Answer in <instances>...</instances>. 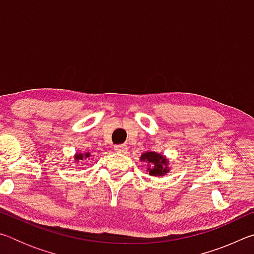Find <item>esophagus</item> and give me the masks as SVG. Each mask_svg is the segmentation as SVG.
I'll list each match as a JSON object with an SVG mask.
<instances>
[{
  "mask_svg": "<svg viewBox=\"0 0 254 254\" xmlns=\"http://www.w3.org/2000/svg\"><path fill=\"white\" fill-rule=\"evenodd\" d=\"M114 150L119 153H127V144H119L115 145Z\"/></svg>",
  "mask_w": 254,
  "mask_h": 254,
  "instance_id": "obj_1",
  "label": "esophagus"
}]
</instances>
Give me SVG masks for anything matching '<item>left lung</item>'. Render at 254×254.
I'll list each match as a JSON object with an SVG mask.
<instances>
[{
	"label": "left lung",
	"mask_w": 254,
	"mask_h": 254,
	"mask_svg": "<svg viewBox=\"0 0 254 254\" xmlns=\"http://www.w3.org/2000/svg\"><path fill=\"white\" fill-rule=\"evenodd\" d=\"M140 160L148 163L147 171L153 177H162L170 171L169 160L166 156L154 151H145L141 154Z\"/></svg>",
	"instance_id": "obj_1"
}]
</instances>
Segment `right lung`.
Returning <instances> with one entry per match:
<instances>
[{
	"label": "right lung",
	"instance_id": "1",
	"mask_svg": "<svg viewBox=\"0 0 254 254\" xmlns=\"http://www.w3.org/2000/svg\"><path fill=\"white\" fill-rule=\"evenodd\" d=\"M89 156H91V153H89V152H85V153L77 152L74 156V159H75L76 162H79L81 160H84V159H86V158H89Z\"/></svg>",
	"mask_w": 254,
	"mask_h": 254
}]
</instances>
